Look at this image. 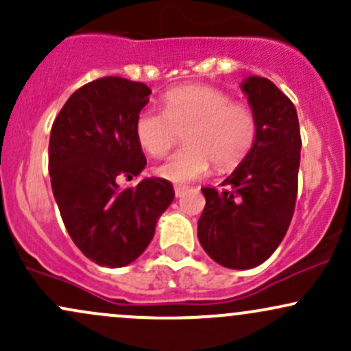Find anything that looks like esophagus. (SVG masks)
I'll return each mask as SVG.
<instances>
[{"label": "esophagus", "mask_w": 351, "mask_h": 351, "mask_svg": "<svg viewBox=\"0 0 351 351\" xmlns=\"http://www.w3.org/2000/svg\"><path fill=\"white\" fill-rule=\"evenodd\" d=\"M186 191H188V186H181V184H178V186H175L176 198H181V196H183Z\"/></svg>", "instance_id": "1"}]
</instances>
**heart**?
Instances as JSON below:
<instances>
[{
  "mask_svg": "<svg viewBox=\"0 0 351 351\" xmlns=\"http://www.w3.org/2000/svg\"><path fill=\"white\" fill-rule=\"evenodd\" d=\"M163 112L142 110L135 135L148 155L160 158L183 134L184 147L158 167L171 183H189L206 176L211 162L217 171L237 167L257 140V119L245 104L211 86H183L162 97Z\"/></svg>",
  "mask_w": 351,
  "mask_h": 351,
  "instance_id": "heart-1",
  "label": "heart"
}]
</instances>
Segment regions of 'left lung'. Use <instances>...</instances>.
<instances>
[{
    "instance_id": "1",
    "label": "left lung",
    "mask_w": 351,
    "mask_h": 351,
    "mask_svg": "<svg viewBox=\"0 0 351 351\" xmlns=\"http://www.w3.org/2000/svg\"><path fill=\"white\" fill-rule=\"evenodd\" d=\"M241 88L257 119V140L223 181V189L201 188L206 206L198 239L206 254L229 269H252L279 247L297 199L300 128L291 99L269 79H244Z\"/></svg>"
}]
</instances>
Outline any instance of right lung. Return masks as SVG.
I'll use <instances>...</instances> for the list:
<instances>
[{
	"instance_id": "right-lung-1",
	"label": "right lung",
	"mask_w": 351,
	"mask_h": 351,
	"mask_svg": "<svg viewBox=\"0 0 351 351\" xmlns=\"http://www.w3.org/2000/svg\"><path fill=\"white\" fill-rule=\"evenodd\" d=\"M152 90L102 77L67 99L51 128L49 175L60 217L74 244L104 267H123L148 247L175 191L163 178L120 188L147 165L135 120Z\"/></svg>"
}]
</instances>
